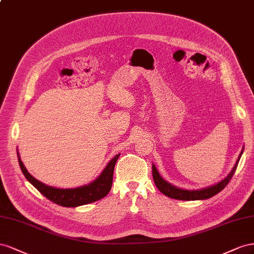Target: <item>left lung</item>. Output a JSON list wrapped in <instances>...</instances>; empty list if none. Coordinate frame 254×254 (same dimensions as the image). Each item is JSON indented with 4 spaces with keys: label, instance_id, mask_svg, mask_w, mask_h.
<instances>
[{
    "label": "left lung",
    "instance_id": "obj_1",
    "mask_svg": "<svg viewBox=\"0 0 254 254\" xmlns=\"http://www.w3.org/2000/svg\"><path fill=\"white\" fill-rule=\"evenodd\" d=\"M243 152H244V148L242 149V152L240 153V155H238V158H237V161L234 165V167L232 168V170L230 171L229 175L223 180H221L220 182L216 183L214 185L207 186V187H204V188H200V190H183V188H179L175 185L168 183L167 181H165L162 178V176L159 175V172L157 171L155 165L152 164V175H153L154 183H155L156 187L158 188L159 191L164 193L165 195H167V197L172 198V199L184 200V201L208 199V198L213 197V195L217 194L218 192H220L223 190V188L229 184L231 178L233 177L234 172L237 168V165H238V162H240V159L242 157Z\"/></svg>",
    "mask_w": 254,
    "mask_h": 254
}]
</instances>
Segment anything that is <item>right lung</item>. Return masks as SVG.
Masks as SVG:
<instances>
[{
    "label": "right lung",
    "instance_id": "1",
    "mask_svg": "<svg viewBox=\"0 0 254 254\" xmlns=\"http://www.w3.org/2000/svg\"><path fill=\"white\" fill-rule=\"evenodd\" d=\"M18 161L20 168L22 170L24 177L35 188L45 195L46 198L51 200L54 203L64 206V207H76L85 205L88 203H92L100 199L104 198L105 195L110 192L112 184H113V175L116 162H117L120 154L115 155L106 167L101 172V175L93 180L91 183L83 185L75 188H56L53 186L46 185L45 183L40 182L37 179H35L30 172L25 168L24 164L22 163L17 150Z\"/></svg>",
    "mask_w": 254,
    "mask_h": 254
}]
</instances>
